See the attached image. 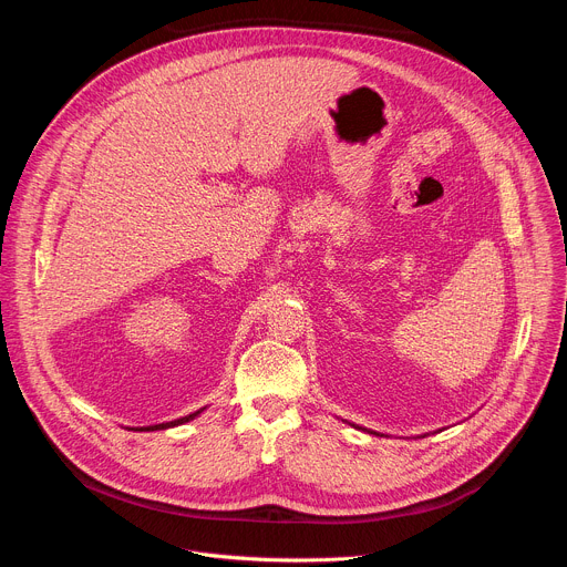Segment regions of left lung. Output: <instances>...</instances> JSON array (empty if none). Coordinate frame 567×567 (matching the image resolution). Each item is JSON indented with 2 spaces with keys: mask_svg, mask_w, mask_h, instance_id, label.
<instances>
[{
  "mask_svg": "<svg viewBox=\"0 0 567 567\" xmlns=\"http://www.w3.org/2000/svg\"><path fill=\"white\" fill-rule=\"evenodd\" d=\"M370 433H372V431H370ZM374 435H379V433H374Z\"/></svg>",
  "mask_w": 567,
  "mask_h": 567,
  "instance_id": "obj_1",
  "label": "left lung"
}]
</instances>
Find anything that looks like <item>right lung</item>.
<instances>
[{
    "mask_svg": "<svg viewBox=\"0 0 567 567\" xmlns=\"http://www.w3.org/2000/svg\"><path fill=\"white\" fill-rule=\"evenodd\" d=\"M202 411H204V409H199V411H195V413H190V415H186V417H179V420H175V422H166V424H154V426H141V429H136V431H166V429H173V426H179V424H186V422L195 420V417H197Z\"/></svg>",
    "mask_w": 567,
    "mask_h": 567,
    "instance_id": "add662e5",
    "label": "right lung"
}]
</instances>
